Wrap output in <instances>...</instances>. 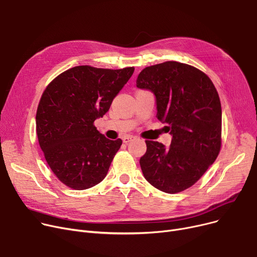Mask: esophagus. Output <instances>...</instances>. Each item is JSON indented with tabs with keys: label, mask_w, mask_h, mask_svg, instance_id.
<instances>
[{
	"label": "esophagus",
	"mask_w": 257,
	"mask_h": 257,
	"mask_svg": "<svg viewBox=\"0 0 257 257\" xmlns=\"http://www.w3.org/2000/svg\"><path fill=\"white\" fill-rule=\"evenodd\" d=\"M133 139H134V137H133V136H125V137H123V142L127 144V143L131 142Z\"/></svg>",
	"instance_id": "obj_1"
}]
</instances>
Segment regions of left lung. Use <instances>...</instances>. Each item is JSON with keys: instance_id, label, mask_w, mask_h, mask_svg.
Masks as SVG:
<instances>
[{"instance_id": "left-lung-1", "label": "left lung", "mask_w": 257, "mask_h": 257, "mask_svg": "<svg viewBox=\"0 0 257 257\" xmlns=\"http://www.w3.org/2000/svg\"><path fill=\"white\" fill-rule=\"evenodd\" d=\"M137 86L154 93L157 118L167 123L170 147L146 141L140 164L146 180L159 191L176 194L194 185L221 149L222 109L217 89L200 70L167 61L148 66Z\"/></svg>"}]
</instances>
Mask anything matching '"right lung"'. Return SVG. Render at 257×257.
Returning a JSON list of instances; mask_svg holds the SVG:
<instances>
[{"instance_id": "right-lung-1", "label": "right lung", "mask_w": 257, "mask_h": 257, "mask_svg": "<svg viewBox=\"0 0 257 257\" xmlns=\"http://www.w3.org/2000/svg\"><path fill=\"white\" fill-rule=\"evenodd\" d=\"M134 67L120 70L75 66L45 89L36 112L38 143L52 172L77 191L100 183L121 140L106 139L93 121L109 110Z\"/></svg>"}]
</instances>
